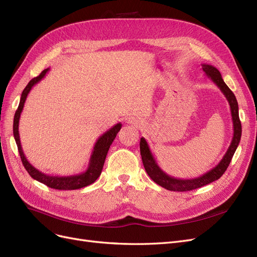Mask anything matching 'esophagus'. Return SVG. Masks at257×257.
Wrapping results in <instances>:
<instances>
[{
    "label": "esophagus",
    "mask_w": 257,
    "mask_h": 257,
    "mask_svg": "<svg viewBox=\"0 0 257 257\" xmlns=\"http://www.w3.org/2000/svg\"><path fill=\"white\" fill-rule=\"evenodd\" d=\"M129 122H130V123H134V125H136V123H138V122H137L136 120H134V119H130Z\"/></svg>",
    "instance_id": "34e87169"
}]
</instances>
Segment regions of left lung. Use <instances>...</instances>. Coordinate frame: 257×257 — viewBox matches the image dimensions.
<instances>
[{"instance_id": "obj_1", "label": "left lung", "mask_w": 257, "mask_h": 257, "mask_svg": "<svg viewBox=\"0 0 257 257\" xmlns=\"http://www.w3.org/2000/svg\"><path fill=\"white\" fill-rule=\"evenodd\" d=\"M202 68L206 76L210 78L212 82L216 83V85L221 89L223 95H224L227 99L229 107H230L231 119H233L234 136H233V139H231V142L227 152L225 153L224 156H223L222 160L218 163V165H216V167L211 169L209 172L205 173L204 175L196 178H192V179L175 178L168 175L167 173H164L160 169L159 165L157 164L154 156L150 150V146H148L146 142V140L144 138H141L140 152H141V156H142V161H143L145 171L147 172L148 176H150L156 184H158L164 189L170 190V191H178V192L191 191V190L201 188L203 186L212 183L214 180L219 179L228 168L231 158H233V156L239 145L240 138H241V122H240V119H239L238 102L234 93L231 92L229 87L225 84V82L223 81L220 71L216 67H213V66L208 64H203Z\"/></svg>"}]
</instances>
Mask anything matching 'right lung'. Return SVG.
<instances>
[{
	"mask_svg": "<svg viewBox=\"0 0 257 257\" xmlns=\"http://www.w3.org/2000/svg\"><path fill=\"white\" fill-rule=\"evenodd\" d=\"M48 71H49V68L43 70V72H41L38 77L32 79L29 82V84L26 86V88L23 89L21 98H20L19 106L17 111H16L15 117H14V128H13L14 138L18 146L21 161L24 165V168H26V170L31 175V177L36 179L37 181H39V183L48 186L49 188L57 189V190H77V189L84 188L86 186H89L93 183H95L96 179L100 176L106 154L109 152V148L114 139L116 138V135L120 130L121 123L120 122L116 123V125L113 126L106 132H104V134L97 140V142L95 143V146H94V150L92 152V155H90L88 168L85 172L81 174H76V175H70V176H50L48 175V174L38 171L28 161L22 151L21 143H20V136H19V119H20L21 112L23 110L24 102L27 100V97L30 93V90L32 89L33 86L37 84L41 79L45 78L46 73Z\"/></svg>",
	"mask_w": 257,
	"mask_h": 257,
	"instance_id": "right-lung-1",
	"label": "right lung"
}]
</instances>
